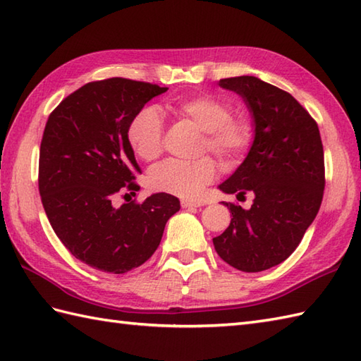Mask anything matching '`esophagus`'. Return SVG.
Segmentation results:
<instances>
[{
	"instance_id": "esophagus-1",
	"label": "esophagus",
	"mask_w": 361,
	"mask_h": 361,
	"mask_svg": "<svg viewBox=\"0 0 361 361\" xmlns=\"http://www.w3.org/2000/svg\"><path fill=\"white\" fill-rule=\"evenodd\" d=\"M181 206L183 208H200L203 203L197 200H181Z\"/></svg>"
}]
</instances>
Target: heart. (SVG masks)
Returning a JSON list of instances; mask_svg holds the SVG:
<instances>
[{"label": "heart", "mask_w": 361, "mask_h": 361, "mask_svg": "<svg viewBox=\"0 0 361 361\" xmlns=\"http://www.w3.org/2000/svg\"><path fill=\"white\" fill-rule=\"evenodd\" d=\"M176 116L192 122L204 132L203 150H209L225 163L240 159L252 142V126L248 118L233 114V104L216 94H197L173 104ZM164 119L155 105L137 110L127 126V141L137 158L157 159L163 152ZM216 175L211 158L194 163L167 159L150 169L149 186L161 192L192 198L209 185Z\"/></svg>", "instance_id": "b5f03b06"}]
</instances>
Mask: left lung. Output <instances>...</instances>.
<instances>
[{"mask_svg":"<svg viewBox=\"0 0 361 361\" xmlns=\"http://www.w3.org/2000/svg\"><path fill=\"white\" fill-rule=\"evenodd\" d=\"M252 118L255 140L247 158L219 189L255 195L250 209L224 203L231 224L214 237L226 264L245 273L279 265L315 220L324 190V150L317 122L296 99L255 75L221 79Z\"/></svg>","mask_w":361,"mask_h":361,"instance_id":"8db88e82","label":"left lung"}]
</instances>
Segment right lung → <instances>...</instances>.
Returning <instances> with one entry per match:
<instances>
[{
    "label": "right lung",
    "instance_id": "obj_1",
    "mask_svg": "<svg viewBox=\"0 0 361 361\" xmlns=\"http://www.w3.org/2000/svg\"><path fill=\"white\" fill-rule=\"evenodd\" d=\"M166 91L122 78L90 82L46 122L38 161L44 212L71 255L96 270L122 274L142 265L158 248L167 220L180 211L178 198L164 192L114 206L119 194L140 189L128 122Z\"/></svg>",
    "mask_w": 361,
    "mask_h": 361
}]
</instances>
